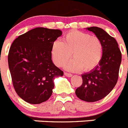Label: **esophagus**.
<instances>
[{"label":"esophagus","instance_id":"esophagus-1","mask_svg":"<svg viewBox=\"0 0 128 128\" xmlns=\"http://www.w3.org/2000/svg\"><path fill=\"white\" fill-rule=\"evenodd\" d=\"M65 76H66V77H71L72 76V74H69V73H67V72H65Z\"/></svg>","mask_w":128,"mask_h":128}]
</instances>
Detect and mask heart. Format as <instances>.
I'll use <instances>...</instances> for the list:
<instances>
[{
	"label": "heart",
	"instance_id": "1",
	"mask_svg": "<svg viewBox=\"0 0 128 128\" xmlns=\"http://www.w3.org/2000/svg\"><path fill=\"white\" fill-rule=\"evenodd\" d=\"M104 46L99 38L79 31L70 32L62 42L55 40L51 48L52 59L58 66L65 65L72 54L74 58L65 65L70 72L92 70L102 60Z\"/></svg>",
	"mask_w": 128,
	"mask_h": 128
}]
</instances>
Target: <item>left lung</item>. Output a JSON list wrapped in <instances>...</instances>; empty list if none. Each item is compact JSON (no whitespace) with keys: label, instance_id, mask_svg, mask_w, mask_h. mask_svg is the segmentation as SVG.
<instances>
[{"label":"left lung","instance_id":"1","mask_svg":"<svg viewBox=\"0 0 128 128\" xmlns=\"http://www.w3.org/2000/svg\"><path fill=\"white\" fill-rule=\"evenodd\" d=\"M102 42L104 53L100 63L90 72L82 75V84L76 90L79 99L94 102L105 98L118 82L122 54L116 40L96 26L87 28Z\"/></svg>","mask_w":128,"mask_h":128}]
</instances>
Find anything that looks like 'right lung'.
Returning a JSON list of instances; mask_svg holds the SVG:
<instances>
[{"instance_id": "add662e5", "label": "right lung", "mask_w": 128, "mask_h": 128, "mask_svg": "<svg viewBox=\"0 0 128 128\" xmlns=\"http://www.w3.org/2000/svg\"><path fill=\"white\" fill-rule=\"evenodd\" d=\"M62 35L58 29L38 27L16 38L10 47L8 65L18 95L31 104H39L52 94L55 77L63 72L51 60L53 42Z\"/></svg>"}]
</instances>
